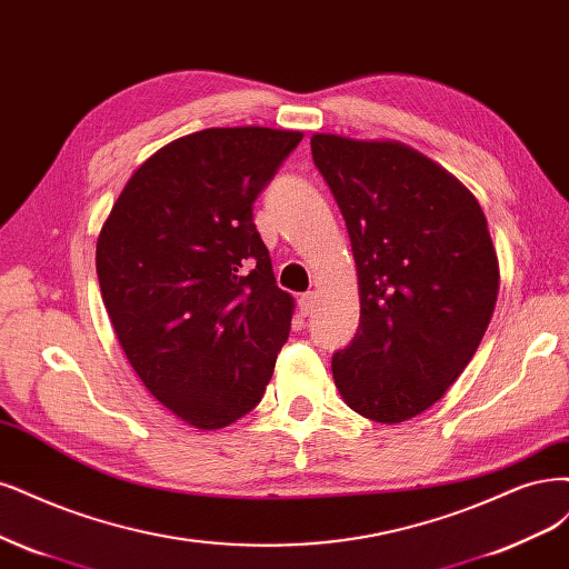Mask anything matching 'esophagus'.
I'll return each instance as SVG.
<instances>
[{
  "instance_id": "esophagus-1",
  "label": "esophagus",
  "mask_w": 569,
  "mask_h": 569,
  "mask_svg": "<svg viewBox=\"0 0 569 569\" xmlns=\"http://www.w3.org/2000/svg\"><path fill=\"white\" fill-rule=\"evenodd\" d=\"M312 306H316V293L308 291V293H303V297H301V312H303V316H310Z\"/></svg>"
}]
</instances>
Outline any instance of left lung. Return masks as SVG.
I'll use <instances>...</instances> for the list:
<instances>
[{"label": "left lung", "mask_w": 569, "mask_h": 569, "mask_svg": "<svg viewBox=\"0 0 569 569\" xmlns=\"http://www.w3.org/2000/svg\"><path fill=\"white\" fill-rule=\"evenodd\" d=\"M348 228L360 325L335 352L343 402L379 423L436 405L492 320L499 259L485 211L457 176L400 141L310 136Z\"/></svg>", "instance_id": "obj_1"}]
</instances>
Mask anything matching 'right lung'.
Segmentation results:
<instances>
[{
  "label": "right lung",
  "instance_id": "add662e5",
  "mask_svg": "<svg viewBox=\"0 0 569 569\" xmlns=\"http://www.w3.org/2000/svg\"><path fill=\"white\" fill-rule=\"evenodd\" d=\"M301 131L217 127L131 173L96 240V272L129 365L171 415L217 430L259 405L293 316L251 204Z\"/></svg>",
  "mask_w": 569,
  "mask_h": 569
}]
</instances>
